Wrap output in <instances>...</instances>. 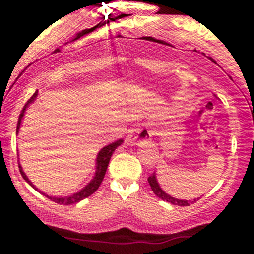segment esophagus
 <instances>
[{"mask_svg": "<svg viewBox=\"0 0 254 254\" xmlns=\"http://www.w3.org/2000/svg\"><path fill=\"white\" fill-rule=\"evenodd\" d=\"M153 132L152 130H149L148 127H138V129H134L129 132L127 135V143L130 144H138L140 141L149 140L152 138Z\"/></svg>", "mask_w": 254, "mask_h": 254, "instance_id": "esophagus-1", "label": "esophagus"}]
</instances>
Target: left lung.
Here are the masks:
<instances>
[{
    "mask_svg": "<svg viewBox=\"0 0 254 254\" xmlns=\"http://www.w3.org/2000/svg\"><path fill=\"white\" fill-rule=\"evenodd\" d=\"M148 182H149L150 187H152V191L155 193V196H158L159 198H162V200L164 201H168V202H171V204L173 205H177V206H189L190 204H192V202H195V200H178V198H175L172 197V196L167 195L166 192H164L163 190L159 187L158 185V181H157V177H155V173H153L152 176H149L148 177Z\"/></svg>",
    "mask_w": 254,
    "mask_h": 254,
    "instance_id": "1",
    "label": "left lung"
}]
</instances>
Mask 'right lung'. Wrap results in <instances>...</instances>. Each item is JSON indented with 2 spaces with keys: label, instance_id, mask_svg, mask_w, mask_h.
<instances>
[{
  "label": "right lung",
  "instance_id": "1",
  "mask_svg": "<svg viewBox=\"0 0 254 254\" xmlns=\"http://www.w3.org/2000/svg\"><path fill=\"white\" fill-rule=\"evenodd\" d=\"M36 96H38V91H36V92L31 96L30 99H29V101L25 104L24 109H22L21 114H20V116H19V120H17V129H16V132H19L20 125H21V119L24 118V113H25V110H26V107L29 106V104H31V102L36 99ZM122 143H123V139H119V140L109 144V145H106V147H104L101 150H100L99 154H97V158H96L95 176H93V178L91 180L90 184H88L86 187H83L81 191H78V192H76V193H73V195L65 196V197H53V196H48V195H45V193H43V195H45L48 198H50V200L54 201V202H57V204H59V205L77 204L78 201H81V200H83V198L91 196L93 192H95L96 190L99 189L100 185H101L102 180H104V177H105V173H106L107 166H109V162H110L111 155H113V153L115 152L116 148H118ZM19 168H20V173H21V176L24 177L25 181H26L27 184L30 185V186H33L34 189L36 190V187L34 186V185L31 184L30 180L26 177V175L24 173V171H22V168L20 164H19Z\"/></svg>",
  "mask_w": 254,
  "mask_h": 254
}]
</instances>
